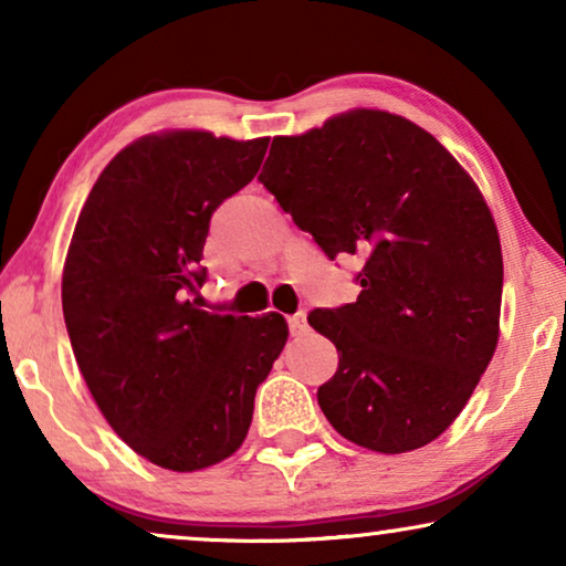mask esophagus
I'll return each mask as SVG.
<instances>
[{
	"instance_id": "obj_1",
	"label": "esophagus",
	"mask_w": 566,
	"mask_h": 566,
	"mask_svg": "<svg viewBox=\"0 0 566 566\" xmlns=\"http://www.w3.org/2000/svg\"><path fill=\"white\" fill-rule=\"evenodd\" d=\"M289 327H291V335H304L306 332V314L301 312V314H293V316H289Z\"/></svg>"
}]
</instances>
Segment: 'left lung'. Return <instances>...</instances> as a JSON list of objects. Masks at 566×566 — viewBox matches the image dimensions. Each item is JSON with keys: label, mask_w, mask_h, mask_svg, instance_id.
<instances>
[{"label": "left lung", "mask_w": 566, "mask_h": 566, "mask_svg": "<svg viewBox=\"0 0 566 566\" xmlns=\"http://www.w3.org/2000/svg\"><path fill=\"white\" fill-rule=\"evenodd\" d=\"M260 182L329 260H363L358 301L308 314L339 355L324 417L368 451L432 443L500 337L502 247L476 182L417 123L366 107L275 136Z\"/></svg>", "instance_id": "obj_1"}]
</instances>
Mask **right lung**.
<instances>
[{
    "mask_svg": "<svg viewBox=\"0 0 566 566\" xmlns=\"http://www.w3.org/2000/svg\"><path fill=\"white\" fill-rule=\"evenodd\" d=\"M268 142L142 136L99 172L76 219L61 277L76 366L111 428L161 469H208L244 443L289 339L275 312L252 319L190 301L211 216L252 182Z\"/></svg>",
    "mask_w": 566,
    "mask_h": 566,
    "instance_id": "right-lung-1",
    "label": "right lung"
}]
</instances>
